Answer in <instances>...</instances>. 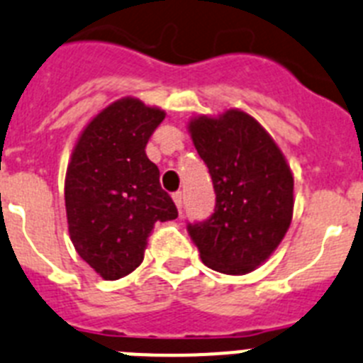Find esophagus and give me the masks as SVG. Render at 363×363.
I'll return each instance as SVG.
<instances>
[{"instance_id":"34e87169","label":"esophagus","mask_w":363,"mask_h":363,"mask_svg":"<svg viewBox=\"0 0 363 363\" xmlns=\"http://www.w3.org/2000/svg\"><path fill=\"white\" fill-rule=\"evenodd\" d=\"M172 200H174V203H176V207H178V211L182 213V207H184V194L179 193H174L172 194Z\"/></svg>"}]
</instances>
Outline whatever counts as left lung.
I'll return each mask as SVG.
<instances>
[{"instance_id": "obj_1", "label": "left lung", "mask_w": 363, "mask_h": 363, "mask_svg": "<svg viewBox=\"0 0 363 363\" xmlns=\"http://www.w3.org/2000/svg\"><path fill=\"white\" fill-rule=\"evenodd\" d=\"M187 130L216 193L215 213L189 224L211 270L246 275L270 259L294 215V174L264 126L238 108L194 116Z\"/></svg>"}]
</instances>
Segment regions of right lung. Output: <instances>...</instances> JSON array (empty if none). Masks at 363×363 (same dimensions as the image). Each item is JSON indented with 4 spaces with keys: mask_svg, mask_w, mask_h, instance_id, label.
Segmentation results:
<instances>
[{
    "mask_svg": "<svg viewBox=\"0 0 363 363\" xmlns=\"http://www.w3.org/2000/svg\"><path fill=\"white\" fill-rule=\"evenodd\" d=\"M163 119L161 108L117 99L91 117L71 152L64 184L69 238L106 281L132 274L154 225L178 216L160 169L145 154Z\"/></svg>",
    "mask_w": 363,
    "mask_h": 363,
    "instance_id": "obj_1",
    "label": "right lung"
}]
</instances>
